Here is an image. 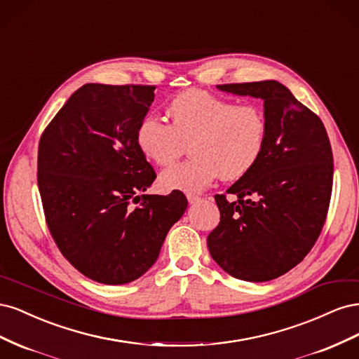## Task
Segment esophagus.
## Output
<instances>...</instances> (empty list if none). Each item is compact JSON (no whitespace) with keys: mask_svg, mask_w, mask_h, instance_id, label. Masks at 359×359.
Listing matches in <instances>:
<instances>
[{"mask_svg":"<svg viewBox=\"0 0 359 359\" xmlns=\"http://www.w3.org/2000/svg\"><path fill=\"white\" fill-rule=\"evenodd\" d=\"M187 201H189V203H196L201 201V198L196 196V194H187Z\"/></svg>","mask_w":359,"mask_h":359,"instance_id":"1","label":"esophagus"}]
</instances>
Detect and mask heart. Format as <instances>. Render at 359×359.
<instances>
[{
    "label": "heart",
    "mask_w": 359,
    "mask_h": 359,
    "mask_svg": "<svg viewBox=\"0 0 359 359\" xmlns=\"http://www.w3.org/2000/svg\"><path fill=\"white\" fill-rule=\"evenodd\" d=\"M169 124L147 115L136 128V145L154 165L177 160L186 144L191 157L160 173L165 190L199 193L220 175L238 180L252 170L266 144L268 124L256 104H236L201 90L178 94L168 107Z\"/></svg>",
    "instance_id": "heart-1"
}]
</instances>
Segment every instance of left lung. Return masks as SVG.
<instances>
[{"mask_svg": "<svg viewBox=\"0 0 359 359\" xmlns=\"http://www.w3.org/2000/svg\"><path fill=\"white\" fill-rule=\"evenodd\" d=\"M264 100L266 144L256 166L215 194L220 223L208 235L212 259L227 274L253 281L283 276L309 255L332 191V149L320 118L277 81L217 85Z\"/></svg>", "mask_w": 359, "mask_h": 359, "instance_id": "8db88e82", "label": "left lung"}]
</instances>
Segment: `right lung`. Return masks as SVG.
Returning <instances> with one entry per match:
<instances>
[{"label":"right lung","mask_w":359,"mask_h":359,"mask_svg":"<svg viewBox=\"0 0 359 359\" xmlns=\"http://www.w3.org/2000/svg\"><path fill=\"white\" fill-rule=\"evenodd\" d=\"M154 90L86 83L40 137L37 182L50 235L62 256L97 283L126 285L145 274L187 208L178 190L144 194L156 172L135 135Z\"/></svg>","instance_id":"1"}]
</instances>
